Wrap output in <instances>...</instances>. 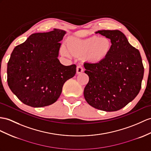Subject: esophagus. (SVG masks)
<instances>
[{
  "label": "esophagus",
  "mask_w": 151,
  "mask_h": 151,
  "mask_svg": "<svg viewBox=\"0 0 151 151\" xmlns=\"http://www.w3.org/2000/svg\"><path fill=\"white\" fill-rule=\"evenodd\" d=\"M83 70H84V69H83V67H82L81 65H78L76 68V72H77V73H78V74L82 73L83 72Z\"/></svg>",
  "instance_id": "obj_1"
}]
</instances>
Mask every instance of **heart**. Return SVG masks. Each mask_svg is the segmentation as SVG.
<instances>
[{
	"instance_id": "heart-1",
	"label": "heart",
	"mask_w": 151,
	"mask_h": 151,
	"mask_svg": "<svg viewBox=\"0 0 151 151\" xmlns=\"http://www.w3.org/2000/svg\"><path fill=\"white\" fill-rule=\"evenodd\" d=\"M111 47L112 44L109 38L91 36L71 40L68 43V49L65 45L62 46L61 53L66 57H70L72 54L84 56L87 61L99 63L107 57Z\"/></svg>"
}]
</instances>
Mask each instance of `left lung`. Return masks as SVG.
<instances>
[{
	"label": "left lung",
	"instance_id": "1",
	"mask_svg": "<svg viewBox=\"0 0 151 151\" xmlns=\"http://www.w3.org/2000/svg\"><path fill=\"white\" fill-rule=\"evenodd\" d=\"M95 33L109 38L112 47L99 63L84 64V72L89 77L84 96L95 108L118 111L133 101L141 89L144 73L142 57L121 31L101 30Z\"/></svg>",
	"mask_w": 151,
	"mask_h": 151
}]
</instances>
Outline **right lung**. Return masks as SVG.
I'll use <instances>...</instances> for the list:
<instances>
[{
	"label": "right lung",
	"mask_w": 151,
	"mask_h": 151,
	"mask_svg": "<svg viewBox=\"0 0 151 151\" xmlns=\"http://www.w3.org/2000/svg\"><path fill=\"white\" fill-rule=\"evenodd\" d=\"M66 31L58 29L32 34L14 47L8 63V84L24 104L40 108L54 103L64 83L76 73V65H63L59 50Z\"/></svg>",
	"instance_id": "add662e5"
}]
</instances>
